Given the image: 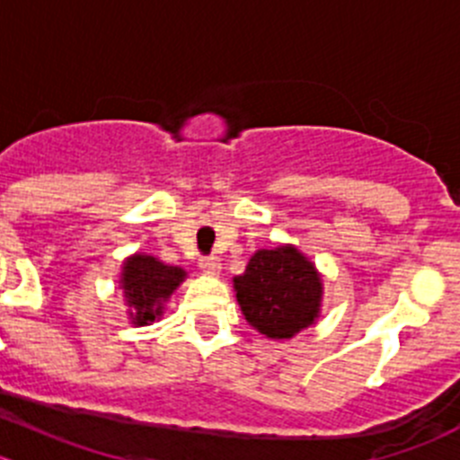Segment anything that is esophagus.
<instances>
[{"instance_id":"34e87169","label":"esophagus","mask_w":460,"mask_h":460,"mask_svg":"<svg viewBox=\"0 0 460 460\" xmlns=\"http://www.w3.org/2000/svg\"><path fill=\"white\" fill-rule=\"evenodd\" d=\"M199 268H201V272L210 274V277H217L222 270V263L217 256H204V259H199Z\"/></svg>"}]
</instances>
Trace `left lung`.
Here are the masks:
<instances>
[{"instance_id": "left-lung-1", "label": "left lung", "mask_w": 460, "mask_h": 460, "mask_svg": "<svg viewBox=\"0 0 460 460\" xmlns=\"http://www.w3.org/2000/svg\"><path fill=\"white\" fill-rule=\"evenodd\" d=\"M234 288L244 320L272 341H288L320 317L322 277L293 244L256 252Z\"/></svg>"}]
</instances>
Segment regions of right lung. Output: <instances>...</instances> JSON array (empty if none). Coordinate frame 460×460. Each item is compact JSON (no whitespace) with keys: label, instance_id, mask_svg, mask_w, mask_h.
<instances>
[{"label":"right lung","instance_id":"add662e5","mask_svg":"<svg viewBox=\"0 0 460 460\" xmlns=\"http://www.w3.org/2000/svg\"><path fill=\"white\" fill-rule=\"evenodd\" d=\"M186 279V270L165 265L147 254H133L124 261L119 286L128 304V320L136 327H147L149 322L163 315L167 302L179 283Z\"/></svg>","mask_w":460,"mask_h":460}]
</instances>
